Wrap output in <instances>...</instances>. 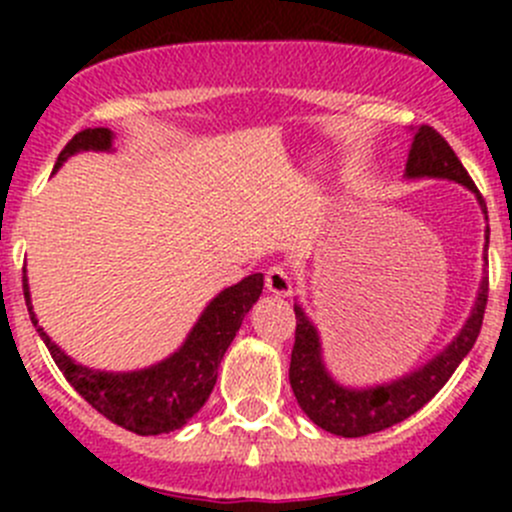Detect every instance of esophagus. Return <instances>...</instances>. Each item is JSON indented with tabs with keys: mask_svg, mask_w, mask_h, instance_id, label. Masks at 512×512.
<instances>
[{
	"mask_svg": "<svg viewBox=\"0 0 512 512\" xmlns=\"http://www.w3.org/2000/svg\"><path fill=\"white\" fill-rule=\"evenodd\" d=\"M265 287L277 297H289L292 294V275L287 267L275 265L265 272Z\"/></svg>",
	"mask_w": 512,
	"mask_h": 512,
	"instance_id": "34e87169",
	"label": "esophagus"
}]
</instances>
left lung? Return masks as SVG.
Segmentation results:
<instances>
[{"label":"left lung","instance_id":"left-lung-1","mask_svg":"<svg viewBox=\"0 0 512 512\" xmlns=\"http://www.w3.org/2000/svg\"><path fill=\"white\" fill-rule=\"evenodd\" d=\"M406 178H443L453 183L466 185L471 193H476L480 210L488 220L483 198H480L476 183L471 180L468 170L458 160L446 138L431 126L416 128L414 143H411L409 160H406ZM490 230H485V250H488ZM483 262L488 265V255L483 252ZM485 302H488V277L480 280L476 304L471 309V317L461 327V332L453 337L446 349H441L433 359L418 366L411 374L399 376L386 384L366 386V389H352L344 386L329 374L322 359V342L312 319L304 314L299 304H294V347L292 361H289V384L297 396L299 409L304 411L319 428L344 438L369 436V433L384 431V428L401 423L404 418L416 414L418 409L428 404L438 391L443 389L453 371L458 369L466 354L471 352L483 324Z\"/></svg>","mask_w":512,"mask_h":512}]
</instances>
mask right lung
Returning a JSON list of instances; mask_svg holds the SVG:
<instances>
[{"instance_id":"1","label":"right lung","mask_w":512,"mask_h":512,"mask_svg":"<svg viewBox=\"0 0 512 512\" xmlns=\"http://www.w3.org/2000/svg\"><path fill=\"white\" fill-rule=\"evenodd\" d=\"M111 148L113 133L108 128H86L66 143L64 151L56 158L54 170L61 168L66 158L81 151H111ZM262 285H265V277L262 272H255L237 285L223 289L203 309L178 352L138 371H98L76 364L39 327L32 297H29L27 275H24V297H27L32 324L66 381L98 414H103L116 426L138 436H158V433L178 431L203 409L218 381L220 361L235 339L245 314L260 299Z\"/></svg>"}]
</instances>
